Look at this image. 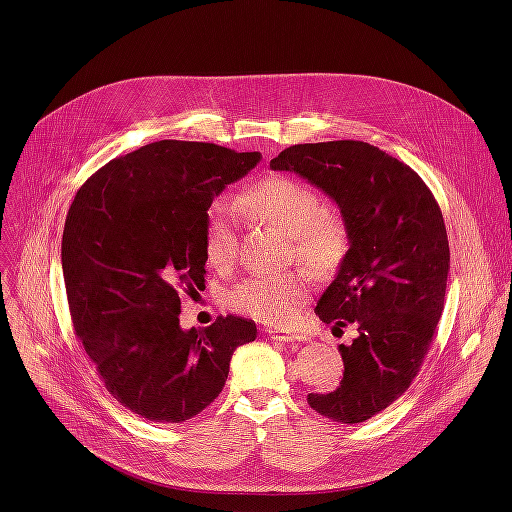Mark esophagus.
<instances>
[{
	"mask_svg": "<svg viewBox=\"0 0 512 512\" xmlns=\"http://www.w3.org/2000/svg\"><path fill=\"white\" fill-rule=\"evenodd\" d=\"M267 334H270L272 340H278V342H303V340H307L305 334L288 332V330H270Z\"/></svg>",
	"mask_w": 512,
	"mask_h": 512,
	"instance_id": "obj_1",
	"label": "esophagus"
}]
</instances>
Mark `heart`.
Here are the masks:
<instances>
[{
  "label": "heart",
  "instance_id": "b5f03b06",
  "mask_svg": "<svg viewBox=\"0 0 512 512\" xmlns=\"http://www.w3.org/2000/svg\"><path fill=\"white\" fill-rule=\"evenodd\" d=\"M238 207L290 232V253L317 274L334 272L348 253V228L340 213L321 205V197L299 178L267 176L238 197ZM238 207L220 197L203 220L205 255L215 267H228L238 245ZM309 294L303 274H255L226 294V305L265 324H290Z\"/></svg>",
  "mask_w": 512,
  "mask_h": 512
}]
</instances>
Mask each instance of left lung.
I'll use <instances>...</instances> for the list:
<instances>
[{
	"label": "left lung",
	"mask_w": 512,
	"mask_h": 512,
	"mask_svg": "<svg viewBox=\"0 0 512 512\" xmlns=\"http://www.w3.org/2000/svg\"><path fill=\"white\" fill-rule=\"evenodd\" d=\"M270 168L297 172L340 207L351 247L315 313L359 336L338 346L340 386L307 402L340 423L367 421L407 392L434 342L450 270L440 205L415 170L363 141L292 145Z\"/></svg>",
	"instance_id": "left-lung-1"
}]
</instances>
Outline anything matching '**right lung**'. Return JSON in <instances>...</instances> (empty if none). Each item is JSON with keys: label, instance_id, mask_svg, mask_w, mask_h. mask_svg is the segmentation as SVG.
<instances>
[{"label": "right lung", "instance_id": "1", "mask_svg": "<svg viewBox=\"0 0 512 512\" xmlns=\"http://www.w3.org/2000/svg\"><path fill=\"white\" fill-rule=\"evenodd\" d=\"M261 153L159 141L97 170L68 209L62 270L72 324L122 407L157 423L199 415L228 380L245 317L180 328V294L205 288L203 220L213 197Z\"/></svg>", "mask_w": 512, "mask_h": 512}]
</instances>
